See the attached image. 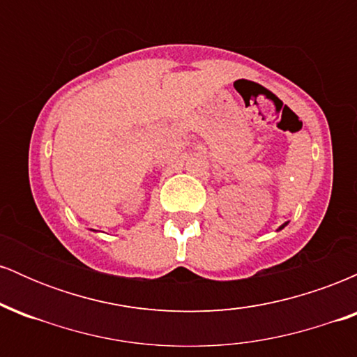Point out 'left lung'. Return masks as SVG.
<instances>
[{
  "mask_svg": "<svg viewBox=\"0 0 357 357\" xmlns=\"http://www.w3.org/2000/svg\"><path fill=\"white\" fill-rule=\"evenodd\" d=\"M287 225H289V221H287V223H284V225H280V227H278V230H277V231H280L282 228H285V227H287Z\"/></svg>",
  "mask_w": 357,
  "mask_h": 357,
  "instance_id": "obj_1",
  "label": "left lung"
}]
</instances>
